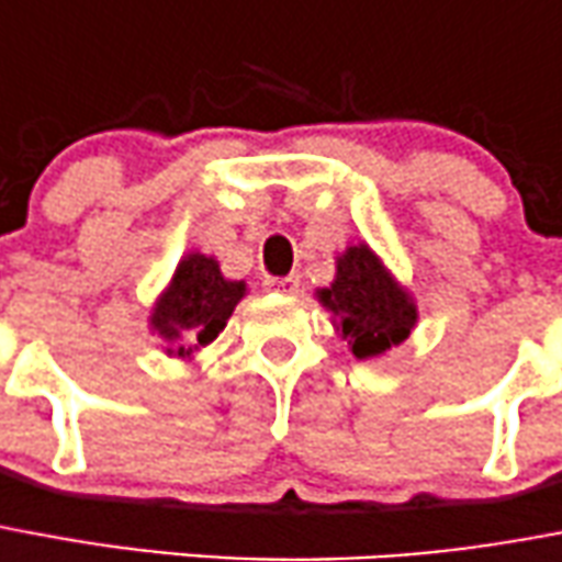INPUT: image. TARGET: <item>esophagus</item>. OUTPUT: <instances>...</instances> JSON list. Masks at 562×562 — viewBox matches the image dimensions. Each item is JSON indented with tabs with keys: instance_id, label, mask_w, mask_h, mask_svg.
<instances>
[{
	"instance_id": "obj_1",
	"label": "esophagus",
	"mask_w": 562,
	"mask_h": 562,
	"mask_svg": "<svg viewBox=\"0 0 562 562\" xmlns=\"http://www.w3.org/2000/svg\"><path fill=\"white\" fill-rule=\"evenodd\" d=\"M263 290H269V293H281V295L299 293V276H286V278L267 276L263 278Z\"/></svg>"
}]
</instances>
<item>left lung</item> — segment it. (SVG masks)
<instances>
[{
    "mask_svg": "<svg viewBox=\"0 0 562 562\" xmlns=\"http://www.w3.org/2000/svg\"><path fill=\"white\" fill-rule=\"evenodd\" d=\"M357 359L385 353L406 342L417 310L366 244L348 246L336 260L334 284L318 293Z\"/></svg>",
    "mask_w": 562,
    "mask_h": 562,
    "instance_id": "8db88e82",
    "label": "left lung"
}]
</instances>
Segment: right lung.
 Here are the masks:
<instances>
[{"mask_svg": "<svg viewBox=\"0 0 562 562\" xmlns=\"http://www.w3.org/2000/svg\"><path fill=\"white\" fill-rule=\"evenodd\" d=\"M244 295V281H226L217 260L194 252L179 260L173 281L156 302L150 325L168 342H179L177 348H168V353L188 357L194 348L217 339Z\"/></svg>", "mask_w": 562, "mask_h": 562, "instance_id": "add662e5", "label": "right lung"}]
</instances>
